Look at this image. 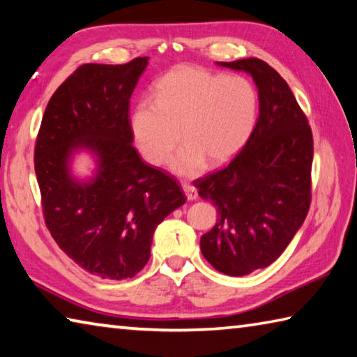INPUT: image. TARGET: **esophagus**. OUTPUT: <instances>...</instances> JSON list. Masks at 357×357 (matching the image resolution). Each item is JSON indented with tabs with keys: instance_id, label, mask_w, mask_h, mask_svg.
I'll return each mask as SVG.
<instances>
[{
	"instance_id": "obj_1",
	"label": "esophagus",
	"mask_w": 357,
	"mask_h": 357,
	"mask_svg": "<svg viewBox=\"0 0 357 357\" xmlns=\"http://www.w3.org/2000/svg\"><path fill=\"white\" fill-rule=\"evenodd\" d=\"M183 190H184V193H185V198L189 202H195L197 198H198V192H197V189L193 185H190V184H183Z\"/></svg>"
}]
</instances>
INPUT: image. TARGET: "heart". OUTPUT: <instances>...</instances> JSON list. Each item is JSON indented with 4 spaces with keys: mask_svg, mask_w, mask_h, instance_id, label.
I'll return each instance as SVG.
<instances>
[{
    "mask_svg": "<svg viewBox=\"0 0 357 357\" xmlns=\"http://www.w3.org/2000/svg\"><path fill=\"white\" fill-rule=\"evenodd\" d=\"M258 93L244 77L214 74L198 66H179L155 84V99H143L130 118L132 134L144 159L170 162L181 176H198L208 165H223L239 154L253 134Z\"/></svg>",
    "mask_w": 357,
    "mask_h": 357,
    "instance_id": "1",
    "label": "heart"
}]
</instances>
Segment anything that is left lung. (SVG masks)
<instances>
[{
	"label": "left lung",
	"mask_w": 357,
	"mask_h": 357,
	"mask_svg": "<svg viewBox=\"0 0 357 357\" xmlns=\"http://www.w3.org/2000/svg\"><path fill=\"white\" fill-rule=\"evenodd\" d=\"M245 72L258 89L259 114L241 153L206 178L198 195L217 208L203 234V257L222 274L247 275L274 263L304 223L310 206L313 138L288 83L258 58L217 63Z\"/></svg>",
	"instance_id": "left-lung-1"
}]
</instances>
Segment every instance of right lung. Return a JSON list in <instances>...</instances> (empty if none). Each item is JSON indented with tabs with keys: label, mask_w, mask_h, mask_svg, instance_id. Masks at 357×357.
Here are the masks:
<instances>
[{
	"label": "right lung",
	"mask_w": 357,
	"mask_h": 357,
	"mask_svg": "<svg viewBox=\"0 0 357 357\" xmlns=\"http://www.w3.org/2000/svg\"><path fill=\"white\" fill-rule=\"evenodd\" d=\"M148 59L80 66L52 96L36 140L47 228L66 255L100 279L140 273L157 225L185 203L176 181L132 146L129 102ZM80 152L92 155L91 177L71 172Z\"/></svg>",
	"instance_id": "1"
}]
</instances>
